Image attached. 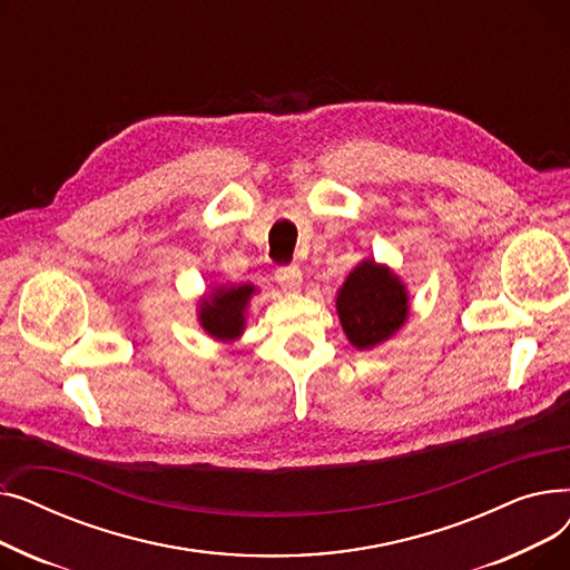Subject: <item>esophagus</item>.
<instances>
[{"label": "esophagus", "instance_id": "34e87169", "mask_svg": "<svg viewBox=\"0 0 570 570\" xmlns=\"http://www.w3.org/2000/svg\"><path fill=\"white\" fill-rule=\"evenodd\" d=\"M275 277L277 282L282 284L284 291L293 293V291H301V284H303V269L297 265H279L275 269Z\"/></svg>", "mask_w": 570, "mask_h": 570}]
</instances>
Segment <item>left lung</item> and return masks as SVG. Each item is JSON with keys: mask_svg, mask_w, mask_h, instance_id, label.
Here are the masks:
<instances>
[{"mask_svg": "<svg viewBox=\"0 0 570 570\" xmlns=\"http://www.w3.org/2000/svg\"><path fill=\"white\" fill-rule=\"evenodd\" d=\"M409 297L387 267L365 261L346 277L337 295V314L355 348H372L393 337L409 314Z\"/></svg>", "mask_w": 570, "mask_h": 570, "instance_id": "obj_1", "label": "left lung"}]
</instances>
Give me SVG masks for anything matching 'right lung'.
<instances>
[{"label":"right lung","instance_id":"1","mask_svg":"<svg viewBox=\"0 0 570 570\" xmlns=\"http://www.w3.org/2000/svg\"><path fill=\"white\" fill-rule=\"evenodd\" d=\"M252 293L254 286L249 284L217 288L213 297L200 305V325L217 340H235L243 333L245 309Z\"/></svg>","mask_w":570,"mask_h":570}]
</instances>
